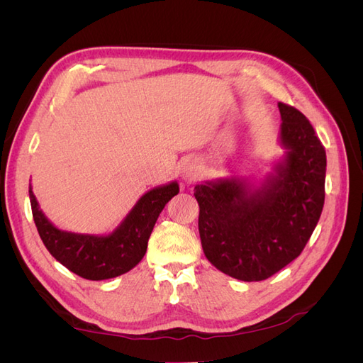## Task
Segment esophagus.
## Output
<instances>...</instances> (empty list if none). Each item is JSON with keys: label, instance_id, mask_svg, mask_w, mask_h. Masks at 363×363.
I'll use <instances>...</instances> for the list:
<instances>
[{"label": "esophagus", "instance_id": "esophagus-1", "mask_svg": "<svg viewBox=\"0 0 363 363\" xmlns=\"http://www.w3.org/2000/svg\"><path fill=\"white\" fill-rule=\"evenodd\" d=\"M199 174H200V167H199V163H195V162H186L184 164H183V168H182V177H183V180L184 182H195L196 179H199Z\"/></svg>", "mask_w": 363, "mask_h": 363}]
</instances>
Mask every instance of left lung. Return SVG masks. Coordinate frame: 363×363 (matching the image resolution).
<instances>
[{
  "label": "left lung",
  "mask_w": 363,
  "mask_h": 363,
  "mask_svg": "<svg viewBox=\"0 0 363 363\" xmlns=\"http://www.w3.org/2000/svg\"><path fill=\"white\" fill-rule=\"evenodd\" d=\"M277 106L284 152L265 177L228 175L194 189L207 260L242 281L265 280L298 257L324 206L325 150L301 112Z\"/></svg>",
  "instance_id": "obj_1"
}]
</instances>
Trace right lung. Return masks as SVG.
I'll list each match as a JSON object with an SVG mask.
<instances>
[{"label":"right lung","mask_w":363,"mask_h":363,"mask_svg":"<svg viewBox=\"0 0 363 363\" xmlns=\"http://www.w3.org/2000/svg\"><path fill=\"white\" fill-rule=\"evenodd\" d=\"M31 212L42 242L51 256L77 276L107 280L133 269L147 252L150 235L163 207L179 194V183L169 182L147 191L111 233H75L54 225L42 212L28 188Z\"/></svg>","instance_id":"right-lung-1"}]
</instances>
